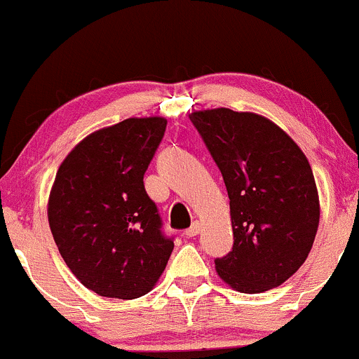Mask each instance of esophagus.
<instances>
[{
	"mask_svg": "<svg viewBox=\"0 0 359 359\" xmlns=\"http://www.w3.org/2000/svg\"><path fill=\"white\" fill-rule=\"evenodd\" d=\"M198 233H201V223H197V221L191 223V226L188 228V230H184V235H187L188 238H190V236H197Z\"/></svg>",
	"mask_w": 359,
	"mask_h": 359,
	"instance_id": "obj_1",
	"label": "esophagus"
}]
</instances>
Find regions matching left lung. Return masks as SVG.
Masks as SVG:
<instances>
[{
  "label": "left lung",
  "mask_w": 359,
  "mask_h": 359,
  "mask_svg": "<svg viewBox=\"0 0 359 359\" xmlns=\"http://www.w3.org/2000/svg\"><path fill=\"white\" fill-rule=\"evenodd\" d=\"M230 197L233 247L214 261L231 289L259 294L282 285L315 242L320 201L308 158L266 117L212 109L191 112Z\"/></svg>",
  "instance_id": "left-lung-1"
}]
</instances>
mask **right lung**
Listing matches in <instances>:
<instances>
[{
	"mask_svg": "<svg viewBox=\"0 0 359 359\" xmlns=\"http://www.w3.org/2000/svg\"><path fill=\"white\" fill-rule=\"evenodd\" d=\"M165 126L164 117H131L98 129L55 176L51 235L76 278L102 297L149 294L175 249L143 184Z\"/></svg>",
	"mask_w": 359,
	"mask_h": 359,
	"instance_id": "add662e5",
	"label": "right lung"
}]
</instances>
